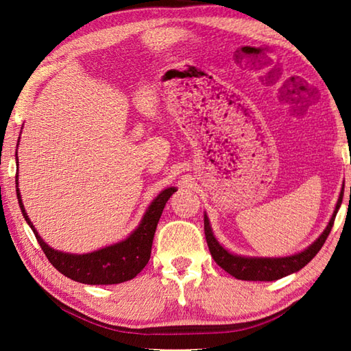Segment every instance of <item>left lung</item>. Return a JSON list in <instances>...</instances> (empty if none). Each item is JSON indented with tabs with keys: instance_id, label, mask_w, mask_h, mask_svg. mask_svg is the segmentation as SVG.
<instances>
[{
	"instance_id": "8db88e82",
	"label": "left lung",
	"mask_w": 351,
	"mask_h": 351,
	"mask_svg": "<svg viewBox=\"0 0 351 351\" xmlns=\"http://www.w3.org/2000/svg\"><path fill=\"white\" fill-rule=\"evenodd\" d=\"M343 197V189L339 195V201L336 204V210L332 213L328 226L322 232V235L313 243L310 247H306L304 252L291 255V257H282V258H251V257H240V255H234L226 251V249L219 245L213 232L210 229L209 219L204 215V234H206V241L207 246H209V251L212 254L213 260L217 261L218 266L229 272L230 276L235 278H240V280H260V282H271V280H278L288 274H293L299 269L304 268L305 265L310 263L314 258L320 247L324 246L325 240L328 239L330 230L335 224L336 213L339 210L341 203Z\"/></svg>"
}]
</instances>
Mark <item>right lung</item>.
Here are the masks:
<instances>
[{
    "label": "right lung",
    "instance_id": "right-lung-1",
    "mask_svg": "<svg viewBox=\"0 0 351 351\" xmlns=\"http://www.w3.org/2000/svg\"><path fill=\"white\" fill-rule=\"evenodd\" d=\"M15 184H19V175L15 176ZM175 192L176 189L170 187L159 193L156 199H154L150 207H148L139 228L136 229L127 240L116 243V245L108 247H104L96 252L75 255L54 251V249L47 246L46 243L41 240L37 230L34 229L31 219L27 218L25 206L21 203L19 186H16V197H19L23 217H25L27 224L32 228L35 239H37L38 245L43 249L47 260H49L51 265L54 266L58 272H62L63 276L86 285L122 283L132 280L133 277L138 276L139 272L145 268L148 260H150L153 237L154 232H156L158 221L159 218H161L165 203H167L169 198Z\"/></svg>",
    "mask_w": 351,
    "mask_h": 351
}]
</instances>
